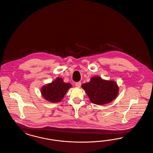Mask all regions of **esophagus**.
Returning <instances> with one entry per match:
<instances>
[{
    "mask_svg": "<svg viewBox=\"0 0 153 153\" xmlns=\"http://www.w3.org/2000/svg\"><path fill=\"white\" fill-rule=\"evenodd\" d=\"M75 85H76V86L77 87H81V82H80V81H79V82H77Z\"/></svg>",
    "mask_w": 153,
    "mask_h": 153,
    "instance_id": "34e87169",
    "label": "esophagus"
}]
</instances>
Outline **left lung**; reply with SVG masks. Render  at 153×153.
Segmentation results:
<instances>
[{
	"mask_svg": "<svg viewBox=\"0 0 153 153\" xmlns=\"http://www.w3.org/2000/svg\"><path fill=\"white\" fill-rule=\"evenodd\" d=\"M90 101L97 105H104L117 97L119 88L114 81H106L100 77H92L91 81L81 85Z\"/></svg>",
	"mask_w": 153,
	"mask_h": 153,
	"instance_id": "1",
	"label": "left lung"
}]
</instances>
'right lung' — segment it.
<instances>
[{"label": "right lung", "instance_id": "right-lung-1", "mask_svg": "<svg viewBox=\"0 0 153 153\" xmlns=\"http://www.w3.org/2000/svg\"><path fill=\"white\" fill-rule=\"evenodd\" d=\"M71 87V84L64 82L62 78L58 77L51 83L42 88L41 94L46 100L58 102L63 99L66 91Z\"/></svg>", "mask_w": 153, "mask_h": 153}]
</instances>
